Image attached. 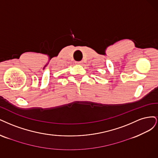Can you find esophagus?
<instances>
[{"label":"esophagus","mask_w":158,"mask_h":158,"mask_svg":"<svg viewBox=\"0 0 158 158\" xmlns=\"http://www.w3.org/2000/svg\"><path fill=\"white\" fill-rule=\"evenodd\" d=\"M76 64H79V65H81L83 64V61H79V62H75Z\"/></svg>","instance_id":"34e87169"}]
</instances>
